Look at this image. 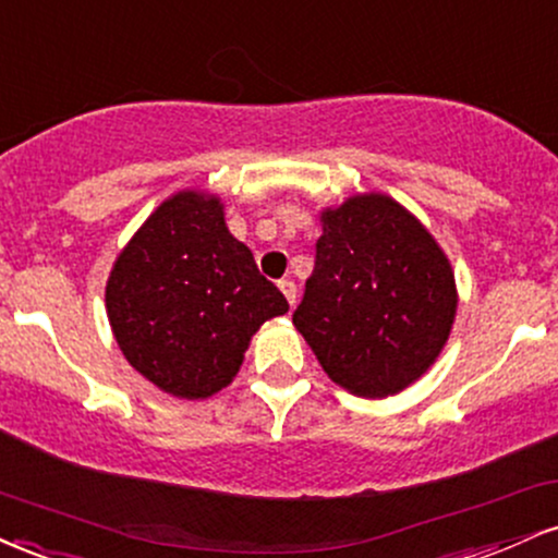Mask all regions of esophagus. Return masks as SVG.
Listing matches in <instances>:
<instances>
[{"label":"esophagus","instance_id":"obj_1","mask_svg":"<svg viewBox=\"0 0 558 558\" xmlns=\"http://www.w3.org/2000/svg\"><path fill=\"white\" fill-rule=\"evenodd\" d=\"M279 290L287 298V303L294 307V303H298V287H294V281L292 279H281L279 281Z\"/></svg>","mask_w":558,"mask_h":558}]
</instances>
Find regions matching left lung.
<instances>
[{"mask_svg":"<svg viewBox=\"0 0 558 558\" xmlns=\"http://www.w3.org/2000/svg\"><path fill=\"white\" fill-rule=\"evenodd\" d=\"M316 266L292 324L333 384L399 395L436 363L457 316L449 258L408 208L381 193L320 214Z\"/></svg>","mask_w":558,"mask_h":558,"instance_id":"8db88e82","label":"left lung"}]
</instances>
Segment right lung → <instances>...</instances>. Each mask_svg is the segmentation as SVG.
<instances>
[{"label":"right lung","mask_w":558,"mask_h":558,"mask_svg":"<svg viewBox=\"0 0 558 558\" xmlns=\"http://www.w3.org/2000/svg\"><path fill=\"white\" fill-rule=\"evenodd\" d=\"M290 311L229 234L216 195L182 190L148 216L114 260L107 316L128 363L180 399L232 384L251 337Z\"/></svg>","instance_id":"right-lung-1"}]
</instances>
